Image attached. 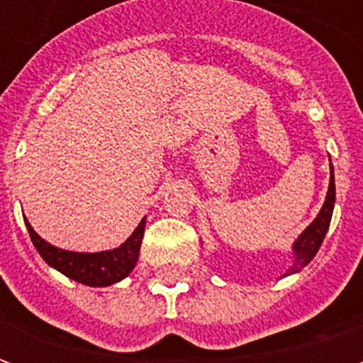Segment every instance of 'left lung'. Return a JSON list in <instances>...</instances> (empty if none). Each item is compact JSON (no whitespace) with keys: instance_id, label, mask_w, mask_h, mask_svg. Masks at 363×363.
<instances>
[{"instance_id":"left-lung-1","label":"left lung","mask_w":363,"mask_h":363,"mask_svg":"<svg viewBox=\"0 0 363 363\" xmlns=\"http://www.w3.org/2000/svg\"><path fill=\"white\" fill-rule=\"evenodd\" d=\"M335 198H336L335 171H333V165H330V182H328L327 200H325V204H323V208H320L319 216L313 220L311 225L305 229L303 233L297 237L296 243H294V255H296V260H294L291 268L286 272V276H288V274L299 272V270H301L303 267H307V264L313 260V257L317 255L320 243H323V239H325V235H327L328 225H330L333 208H335Z\"/></svg>"}]
</instances>
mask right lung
<instances>
[{
	"label": "right lung",
	"instance_id": "1",
	"mask_svg": "<svg viewBox=\"0 0 363 363\" xmlns=\"http://www.w3.org/2000/svg\"><path fill=\"white\" fill-rule=\"evenodd\" d=\"M27 229L36 251L40 252V257L52 268H56L62 274H66L67 278L79 281V284L93 286V288H103V286H111V284H116L122 278H126L128 274L132 272V268L135 267L140 247H142L145 218L140 221V225L135 228V231L130 235L126 243L120 245L114 251L103 252L62 251L58 247L46 243L43 237H38V233H35V229L30 228L28 221Z\"/></svg>",
	"mask_w": 363,
	"mask_h": 363
}]
</instances>
